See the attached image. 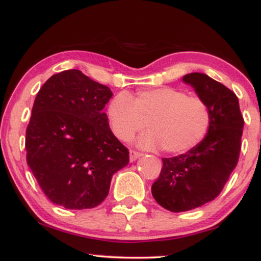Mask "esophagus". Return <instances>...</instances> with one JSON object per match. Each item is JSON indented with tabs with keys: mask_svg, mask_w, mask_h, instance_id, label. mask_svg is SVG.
Listing matches in <instances>:
<instances>
[{
	"mask_svg": "<svg viewBox=\"0 0 261 261\" xmlns=\"http://www.w3.org/2000/svg\"><path fill=\"white\" fill-rule=\"evenodd\" d=\"M141 156H142L141 152L135 151V150H130V162L136 161V160H137L138 158H141Z\"/></svg>",
	"mask_w": 261,
	"mask_h": 261,
	"instance_id": "1",
	"label": "esophagus"
}]
</instances>
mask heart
Instances as JSON below:
<instances>
[{
    "instance_id": "obj_1",
    "label": "heart",
    "mask_w": 261,
    "mask_h": 261,
    "mask_svg": "<svg viewBox=\"0 0 261 261\" xmlns=\"http://www.w3.org/2000/svg\"><path fill=\"white\" fill-rule=\"evenodd\" d=\"M107 118L113 134L121 141L130 140L148 125L150 131L137 140L141 148H163L169 154H184L205 138L211 111L199 96L161 87L141 90L131 98L125 93L116 95L107 106Z\"/></svg>"
}]
</instances>
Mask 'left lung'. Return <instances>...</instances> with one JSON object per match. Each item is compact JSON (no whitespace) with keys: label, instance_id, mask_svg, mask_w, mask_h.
<instances>
[{"label":"left lung","instance_id":"1","mask_svg":"<svg viewBox=\"0 0 261 261\" xmlns=\"http://www.w3.org/2000/svg\"><path fill=\"white\" fill-rule=\"evenodd\" d=\"M211 111L205 138L185 154L162 159L159 179L152 184L155 200L172 213H182L214 200L238 165L244 118L234 92L203 72L182 77Z\"/></svg>","mask_w":261,"mask_h":261}]
</instances>
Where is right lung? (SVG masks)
Instances as JSON below:
<instances>
[{"instance_id":"add662e5","label":"right lung","mask_w":261,"mask_h":261,"mask_svg":"<svg viewBox=\"0 0 261 261\" xmlns=\"http://www.w3.org/2000/svg\"><path fill=\"white\" fill-rule=\"evenodd\" d=\"M112 95L76 69L52 75L38 92L26 130V160L56 205L98 206L114 173L128 163V150L102 111Z\"/></svg>"}]
</instances>
